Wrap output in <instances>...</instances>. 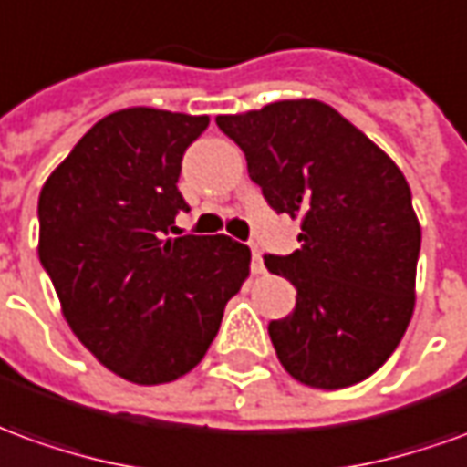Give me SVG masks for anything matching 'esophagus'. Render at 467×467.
<instances>
[{
	"label": "esophagus",
	"mask_w": 467,
	"mask_h": 467,
	"mask_svg": "<svg viewBox=\"0 0 467 467\" xmlns=\"http://www.w3.org/2000/svg\"><path fill=\"white\" fill-rule=\"evenodd\" d=\"M265 265H263V257H260V250L253 244V273H263Z\"/></svg>",
	"instance_id": "1"
}]
</instances>
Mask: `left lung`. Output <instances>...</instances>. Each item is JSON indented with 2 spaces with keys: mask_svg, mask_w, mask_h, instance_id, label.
Listing matches in <instances>:
<instances>
[{
  "mask_svg": "<svg viewBox=\"0 0 467 467\" xmlns=\"http://www.w3.org/2000/svg\"><path fill=\"white\" fill-rule=\"evenodd\" d=\"M247 174L278 214L303 217L290 255H265L296 288V308L267 324L280 364L316 389L367 379L392 357L415 311L420 223L404 174L321 100H278L217 116Z\"/></svg>",
  "mask_w": 467,
  "mask_h": 467,
  "instance_id": "8db88e82",
  "label": "left lung"
}]
</instances>
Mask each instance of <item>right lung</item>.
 I'll list each match as a JSON object with an SVG mask.
<instances>
[{
    "label": "right lung",
    "mask_w": 467,
    "mask_h": 467,
    "mask_svg": "<svg viewBox=\"0 0 467 467\" xmlns=\"http://www.w3.org/2000/svg\"><path fill=\"white\" fill-rule=\"evenodd\" d=\"M207 116L126 109L75 143L37 202L40 263L65 321L93 357L133 384H166L202 361L227 301L250 273V247L182 234L177 182Z\"/></svg>",
    "instance_id": "1"
}]
</instances>
